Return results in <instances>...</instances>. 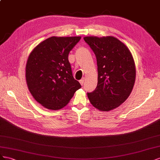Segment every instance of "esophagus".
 <instances>
[{
	"label": "esophagus",
	"instance_id": "esophagus-1",
	"mask_svg": "<svg viewBox=\"0 0 160 160\" xmlns=\"http://www.w3.org/2000/svg\"><path fill=\"white\" fill-rule=\"evenodd\" d=\"M84 82V78H82V79L80 80V84H81L82 86H83Z\"/></svg>",
	"mask_w": 160,
	"mask_h": 160
}]
</instances>
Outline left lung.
Returning a JSON list of instances; mask_svg holds the SVG:
<instances>
[{
  "instance_id": "left-lung-1",
  "label": "left lung",
  "mask_w": 160,
  "mask_h": 160,
  "mask_svg": "<svg viewBox=\"0 0 160 160\" xmlns=\"http://www.w3.org/2000/svg\"><path fill=\"white\" fill-rule=\"evenodd\" d=\"M97 58L98 84L88 92L90 103L100 111L119 107L129 97L135 80L133 56L126 45L114 37H85Z\"/></svg>"
}]
</instances>
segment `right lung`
Wrapping results in <instances>:
<instances>
[{
  "mask_svg": "<svg viewBox=\"0 0 160 160\" xmlns=\"http://www.w3.org/2000/svg\"><path fill=\"white\" fill-rule=\"evenodd\" d=\"M80 37H51L30 53L26 65V80L31 94L42 106L59 110L69 102L81 88L72 75L68 54Z\"/></svg>",
  "mask_w": 160,
  "mask_h": 160,
  "instance_id": "add662e5",
  "label": "right lung"
}]
</instances>
